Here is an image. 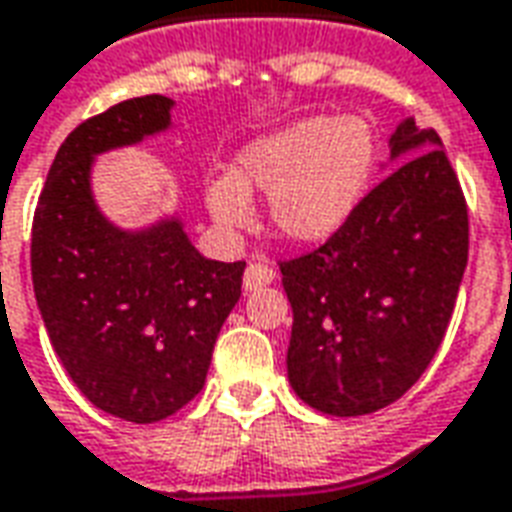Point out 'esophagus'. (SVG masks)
<instances>
[{"mask_svg": "<svg viewBox=\"0 0 512 512\" xmlns=\"http://www.w3.org/2000/svg\"><path fill=\"white\" fill-rule=\"evenodd\" d=\"M275 281V270L267 262H250L248 270H245V278H242V286L245 292H256L262 286L273 284Z\"/></svg>", "mask_w": 512, "mask_h": 512, "instance_id": "esophagus-1", "label": "esophagus"}]
</instances>
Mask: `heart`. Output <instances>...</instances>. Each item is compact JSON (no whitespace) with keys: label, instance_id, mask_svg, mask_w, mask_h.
<instances>
[{"label":"heart","instance_id":"1","mask_svg":"<svg viewBox=\"0 0 512 512\" xmlns=\"http://www.w3.org/2000/svg\"><path fill=\"white\" fill-rule=\"evenodd\" d=\"M375 132L358 118L308 115L242 148L228 176L206 187V209L228 231L253 220L250 195L267 192L278 237L317 245L339 234L361 204L375 168Z\"/></svg>","mask_w":512,"mask_h":512}]
</instances>
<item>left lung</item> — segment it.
<instances>
[{
  "instance_id": "obj_1",
  "label": "left lung",
  "mask_w": 512,
  "mask_h": 512,
  "mask_svg": "<svg viewBox=\"0 0 512 512\" xmlns=\"http://www.w3.org/2000/svg\"><path fill=\"white\" fill-rule=\"evenodd\" d=\"M405 159L325 245L281 262L292 303L286 372L331 416L400 400L447 333L469 262V212L433 129L408 118L389 140Z\"/></svg>"
}]
</instances>
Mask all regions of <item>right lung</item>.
<instances>
[{
    "label": "right lung",
    "mask_w": 512,
    "mask_h": 512,
    "mask_svg": "<svg viewBox=\"0 0 512 512\" xmlns=\"http://www.w3.org/2000/svg\"><path fill=\"white\" fill-rule=\"evenodd\" d=\"M170 110L168 96H140L79 123L32 220V286L54 353L96 408L134 424L168 419L204 389L245 273L201 256L179 217L126 231L96 206V157L170 129Z\"/></svg>",
    "instance_id": "right-lung-1"
}]
</instances>
